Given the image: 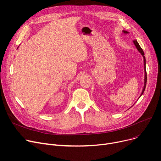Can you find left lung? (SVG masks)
I'll use <instances>...</instances> for the list:
<instances>
[{
	"mask_svg": "<svg viewBox=\"0 0 161 161\" xmlns=\"http://www.w3.org/2000/svg\"><path fill=\"white\" fill-rule=\"evenodd\" d=\"M123 32L124 33V34H128L129 32H127V31H125V30H123ZM133 42H134V45H135V46H136V47L137 48V49L138 50V52L141 53V55L143 56V65H144V72H145V78H144V86H143V90H142V93H141V95H140V97L142 95V94L143 93V92H144V91H145V89H146V83H147V73H146V57H145V56H144V53H143V49L141 48V47L140 46V45H139V44H138V42H137V40H134L133 41ZM139 97V98H140ZM131 108V107H130Z\"/></svg>",
	"mask_w": 161,
	"mask_h": 161,
	"instance_id": "left-lung-1",
	"label": "left lung"
}]
</instances>
